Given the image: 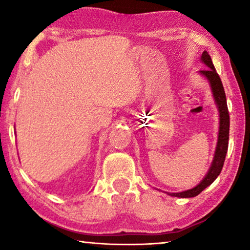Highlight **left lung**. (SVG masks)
<instances>
[{"label": "left lung", "instance_id": "obj_1", "mask_svg": "<svg viewBox=\"0 0 250 250\" xmlns=\"http://www.w3.org/2000/svg\"><path fill=\"white\" fill-rule=\"evenodd\" d=\"M202 62L206 65L207 68L201 70L200 73L202 75H204L205 77L208 79L211 87V91H213L215 101H216L219 110V118H221V119H219V133L216 152H215L214 161L213 163H211L209 171L204 179H203L201 183L195 186L194 188L188 189V191L181 193H170V195L176 197H194L198 195V194H200L203 189H205L207 186L213 183L222 171L228 149V138H229V113H228L225 90H224L222 80L219 78L216 69H215L209 54L207 53L206 50H204L202 54Z\"/></svg>", "mask_w": 250, "mask_h": 250}]
</instances>
